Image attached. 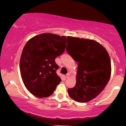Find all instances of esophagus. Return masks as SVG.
I'll return each mask as SVG.
<instances>
[{
  "label": "esophagus",
  "mask_w": 126,
  "mask_h": 126,
  "mask_svg": "<svg viewBox=\"0 0 126 126\" xmlns=\"http://www.w3.org/2000/svg\"><path fill=\"white\" fill-rule=\"evenodd\" d=\"M69 76H70V73H67V74H66V78H69Z\"/></svg>",
  "instance_id": "34e87169"
}]
</instances>
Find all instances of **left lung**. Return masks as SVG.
<instances>
[{"instance_id":"1","label":"left lung","mask_w":126,"mask_h":126,"mask_svg":"<svg viewBox=\"0 0 126 126\" xmlns=\"http://www.w3.org/2000/svg\"><path fill=\"white\" fill-rule=\"evenodd\" d=\"M66 51L78 62L76 83L67 89L78 102L94 99L104 89L111 75V60L102 46L94 40L67 37Z\"/></svg>"}]
</instances>
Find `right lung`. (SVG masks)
Returning <instances> with one entry per match:
<instances>
[{
	"mask_svg": "<svg viewBox=\"0 0 126 126\" xmlns=\"http://www.w3.org/2000/svg\"><path fill=\"white\" fill-rule=\"evenodd\" d=\"M64 36L44 33L30 39L24 47L20 59L21 77L27 89L38 98L53 94L62 81L56 71L55 59L66 47Z\"/></svg>",
	"mask_w": 126,
	"mask_h": 126,
	"instance_id": "right-lung-1",
	"label": "right lung"
}]
</instances>
